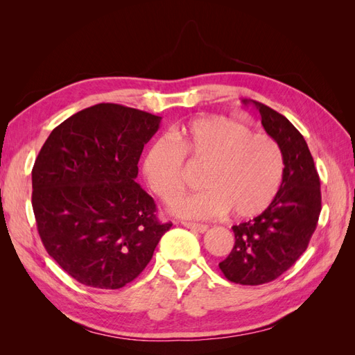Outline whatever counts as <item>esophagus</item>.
<instances>
[{"label":"esophagus","mask_w":355,"mask_h":355,"mask_svg":"<svg viewBox=\"0 0 355 355\" xmlns=\"http://www.w3.org/2000/svg\"><path fill=\"white\" fill-rule=\"evenodd\" d=\"M182 225H184L185 228H188V230H192V231H196V232H200V234H202V232H206L207 231V225H202V223H194V222H182Z\"/></svg>","instance_id":"obj_1"}]
</instances>
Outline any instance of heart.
<instances>
[{"label":"heart","mask_w":355,"mask_h":355,"mask_svg":"<svg viewBox=\"0 0 355 355\" xmlns=\"http://www.w3.org/2000/svg\"><path fill=\"white\" fill-rule=\"evenodd\" d=\"M159 139L144 158V176L163 201L184 188V157L206 164L200 192L175 198L170 210L188 219L231 214L249 219L271 206L284 179V155L274 137L227 116H202Z\"/></svg>","instance_id":"heart-1"}]
</instances>
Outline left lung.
Masks as SVG:
<instances>
[{
    "instance_id": "obj_1",
    "label": "left lung",
    "mask_w": 355,
    "mask_h": 355,
    "mask_svg": "<svg viewBox=\"0 0 355 355\" xmlns=\"http://www.w3.org/2000/svg\"><path fill=\"white\" fill-rule=\"evenodd\" d=\"M265 132L282 146L284 179L274 202L259 216L234 225L235 244L220 271L230 282L244 286L270 283L286 272L306 250L321 211L320 178L304 136L287 118L261 102Z\"/></svg>"
}]
</instances>
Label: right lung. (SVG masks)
<instances>
[{
  "label": "right lung",
  "mask_w": 355,
  "mask_h": 355,
  "mask_svg": "<svg viewBox=\"0 0 355 355\" xmlns=\"http://www.w3.org/2000/svg\"><path fill=\"white\" fill-rule=\"evenodd\" d=\"M161 116L98 103L50 133L32 168V209L47 253L73 280L121 288L151 261L171 223L136 182Z\"/></svg>",
  "instance_id": "obj_1"
}]
</instances>
